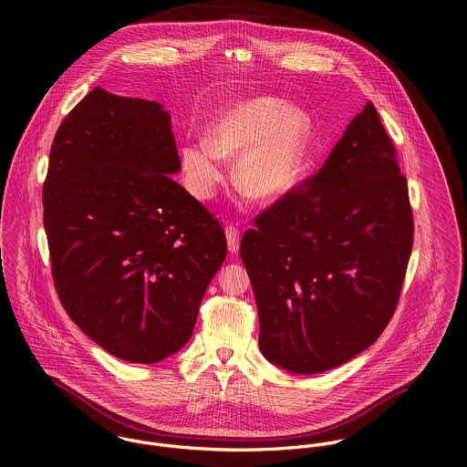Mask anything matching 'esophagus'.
I'll return each instance as SVG.
<instances>
[{
    "label": "esophagus",
    "mask_w": 467,
    "mask_h": 467,
    "mask_svg": "<svg viewBox=\"0 0 467 467\" xmlns=\"http://www.w3.org/2000/svg\"><path fill=\"white\" fill-rule=\"evenodd\" d=\"M224 234H226V243H228V250L232 254H237L239 252V244H241V239H239V230L235 226H226L224 228Z\"/></svg>",
    "instance_id": "obj_1"
}]
</instances>
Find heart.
<instances>
[{
	"label": "heart",
	"instance_id": "1",
	"mask_svg": "<svg viewBox=\"0 0 467 467\" xmlns=\"http://www.w3.org/2000/svg\"><path fill=\"white\" fill-rule=\"evenodd\" d=\"M309 147L307 113L280 99L259 97L223 109L208 126L204 143H187L182 171L192 196L210 200L224 178L221 160H235L237 191L257 202H275L298 185Z\"/></svg>",
	"mask_w": 467,
	"mask_h": 467
}]
</instances>
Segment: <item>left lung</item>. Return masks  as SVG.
Returning a JSON list of instances; mask_svg holds the SVG:
<instances>
[{"label":"left lung","instance_id":"1","mask_svg":"<svg viewBox=\"0 0 467 467\" xmlns=\"http://www.w3.org/2000/svg\"><path fill=\"white\" fill-rule=\"evenodd\" d=\"M411 244L406 178L367 102L324 167L241 241L267 361L311 376L368 348L396 311Z\"/></svg>","mask_w":467,"mask_h":467}]
</instances>
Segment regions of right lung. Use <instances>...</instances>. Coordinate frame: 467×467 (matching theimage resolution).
Returning a JSON list of instances; mask_svg holds the SVG:
<instances>
[{
    "label": "right lung",
    "instance_id": "obj_1",
    "mask_svg": "<svg viewBox=\"0 0 467 467\" xmlns=\"http://www.w3.org/2000/svg\"><path fill=\"white\" fill-rule=\"evenodd\" d=\"M182 171L171 115L154 100L89 91L61 124L43 187L59 298L78 329L130 363H158L192 336L226 257Z\"/></svg>",
    "mask_w": 467,
    "mask_h": 467
}]
</instances>
